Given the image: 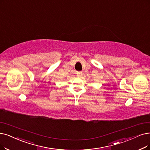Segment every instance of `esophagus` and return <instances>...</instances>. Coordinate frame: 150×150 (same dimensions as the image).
<instances>
[{"instance_id": "34e87169", "label": "esophagus", "mask_w": 150, "mask_h": 150, "mask_svg": "<svg viewBox=\"0 0 150 150\" xmlns=\"http://www.w3.org/2000/svg\"><path fill=\"white\" fill-rule=\"evenodd\" d=\"M77 76L81 77V76H82V73L81 71H78V72H77Z\"/></svg>"}]
</instances>
